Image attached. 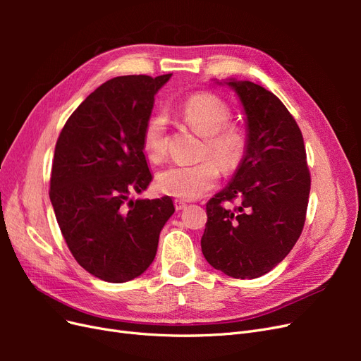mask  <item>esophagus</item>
<instances>
[{
    "label": "esophagus",
    "instance_id": "1",
    "mask_svg": "<svg viewBox=\"0 0 361 361\" xmlns=\"http://www.w3.org/2000/svg\"><path fill=\"white\" fill-rule=\"evenodd\" d=\"M174 207H176V211H182V209H185V207H187V203L176 199V200H174Z\"/></svg>",
    "mask_w": 361,
    "mask_h": 361
}]
</instances>
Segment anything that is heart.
Listing matches in <instances>:
<instances>
[{
  "instance_id": "b5f03b06",
  "label": "heart",
  "mask_w": 361,
  "mask_h": 361,
  "mask_svg": "<svg viewBox=\"0 0 361 361\" xmlns=\"http://www.w3.org/2000/svg\"><path fill=\"white\" fill-rule=\"evenodd\" d=\"M182 118L194 133L204 137V159L192 166H170L158 173L157 187L161 192L182 200H194L211 191L224 171L235 170L245 154V137L236 126H228L232 111L220 97L211 93H194L180 108ZM166 117L154 114L145 126L143 149L152 162H159L167 154Z\"/></svg>"
}]
</instances>
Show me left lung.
I'll list each match as a JSON object with an SVG mask.
<instances>
[{
    "label": "left lung",
    "mask_w": 361,
    "mask_h": 361,
    "mask_svg": "<svg viewBox=\"0 0 361 361\" xmlns=\"http://www.w3.org/2000/svg\"><path fill=\"white\" fill-rule=\"evenodd\" d=\"M231 87L245 114V154L233 178L206 203L202 251L233 279H256L285 259L302 232L310 192L301 130L279 97L251 81ZM240 199L235 210L224 201Z\"/></svg>",
    "instance_id": "left-lung-1"
}]
</instances>
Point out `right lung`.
Segmentation results:
<instances>
[{
    "label": "right lung",
    "instance_id": "1",
    "mask_svg": "<svg viewBox=\"0 0 361 361\" xmlns=\"http://www.w3.org/2000/svg\"><path fill=\"white\" fill-rule=\"evenodd\" d=\"M171 73L117 76L85 97L61 129L49 199L75 260L92 276L129 281L155 259L173 200L129 199L152 182L143 133Z\"/></svg>",
    "mask_w": 361,
    "mask_h": 361
}]
</instances>
